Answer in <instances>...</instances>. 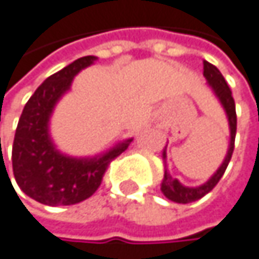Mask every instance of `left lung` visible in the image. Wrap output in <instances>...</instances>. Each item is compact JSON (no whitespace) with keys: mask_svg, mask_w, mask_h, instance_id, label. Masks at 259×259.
Returning a JSON list of instances; mask_svg holds the SVG:
<instances>
[{"mask_svg":"<svg viewBox=\"0 0 259 259\" xmlns=\"http://www.w3.org/2000/svg\"><path fill=\"white\" fill-rule=\"evenodd\" d=\"M203 75L209 84V88L214 91L215 97L220 100L226 115H228V121H229V131H231V140H229V149L226 153V158L223 161V164L219 167V170L202 185L199 187H185L182 185L178 179L171 178V175L165 170L164 173V179L161 184V191L162 194L176 203H190V202H196L199 199H202L203 196H206L222 179V176L225 175L228 164L232 158L234 153V144H235V134H237V113H235V101L232 97V91L228 86L225 77L222 75V72L217 69V66H214L212 63L203 60ZM165 150L162 153V158L165 159Z\"/></svg>","mask_w":259,"mask_h":259,"instance_id":"obj_1","label":"left lung"}]
</instances>
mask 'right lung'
I'll return each instance as SVG.
<instances>
[{"label":"right lung","mask_w":259,"mask_h":259,"mask_svg":"<svg viewBox=\"0 0 259 259\" xmlns=\"http://www.w3.org/2000/svg\"><path fill=\"white\" fill-rule=\"evenodd\" d=\"M95 60V56H84L50 75L21 113L12 149L13 175L18 187L39 203L66 206L91 197L100 187L110 161L132 141L125 140L100 156L72 158L60 153L50 137L54 106L69 91L72 78Z\"/></svg>","instance_id":"right-lung-1"}]
</instances>
